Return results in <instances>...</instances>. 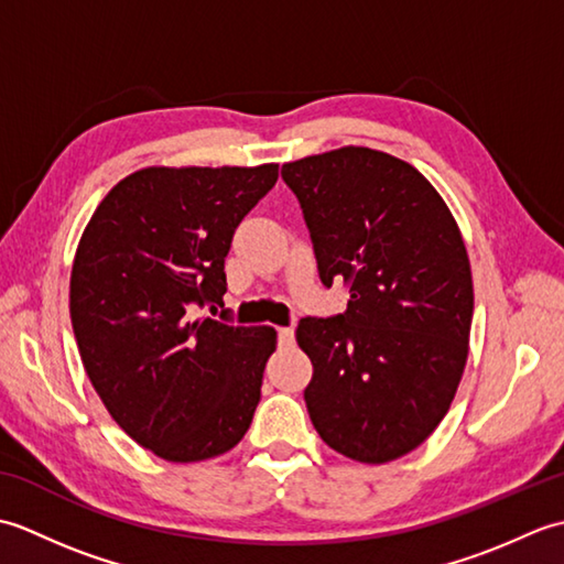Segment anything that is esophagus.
<instances>
[{"label": "esophagus", "mask_w": 564, "mask_h": 564, "mask_svg": "<svg viewBox=\"0 0 564 564\" xmlns=\"http://www.w3.org/2000/svg\"><path fill=\"white\" fill-rule=\"evenodd\" d=\"M293 341H295L293 327H281L279 329V346H283V349H289V346H293Z\"/></svg>", "instance_id": "34e87169"}]
</instances>
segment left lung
Here are the masks:
<instances>
[{
	"instance_id": "left-lung-1",
	"label": "left lung",
	"mask_w": 564,
	"mask_h": 564,
	"mask_svg": "<svg viewBox=\"0 0 564 564\" xmlns=\"http://www.w3.org/2000/svg\"><path fill=\"white\" fill-rule=\"evenodd\" d=\"M322 283L349 285L337 317H303L310 419L329 448L390 463L446 416L467 361L473 273L438 191L388 152L339 148L283 164Z\"/></svg>"
}]
</instances>
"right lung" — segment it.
<instances>
[{
    "mask_svg": "<svg viewBox=\"0 0 564 564\" xmlns=\"http://www.w3.org/2000/svg\"><path fill=\"white\" fill-rule=\"evenodd\" d=\"M279 164L148 166L118 182L84 227L69 317L84 370L126 434L172 463L235 448L261 398L273 327L213 315L225 257Z\"/></svg>",
    "mask_w": 564,
    "mask_h": 564,
    "instance_id": "right-lung-1",
    "label": "right lung"
}]
</instances>
